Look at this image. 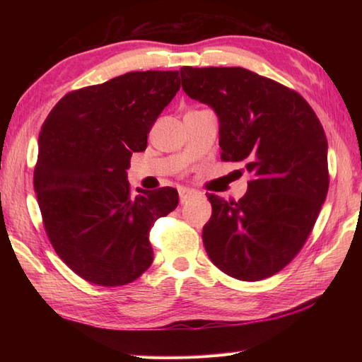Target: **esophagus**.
Returning <instances> with one entry per match:
<instances>
[{"mask_svg":"<svg viewBox=\"0 0 362 362\" xmlns=\"http://www.w3.org/2000/svg\"><path fill=\"white\" fill-rule=\"evenodd\" d=\"M196 196V193L194 191H191V189H180L179 191V199H180V204H187L188 201H191V199H193Z\"/></svg>","mask_w":362,"mask_h":362,"instance_id":"1","label":"esophagus"}]
</instances>
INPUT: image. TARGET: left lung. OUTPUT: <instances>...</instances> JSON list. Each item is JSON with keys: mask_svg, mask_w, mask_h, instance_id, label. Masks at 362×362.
Listing matches in <instances>:
<instances>
[{"mask_svg": "<svg viewBox=\"0 0 362 362\" xmlns=\"http://www.w3.org/2000/svg\"><path fill=\"white\" fill-rule=\"evenodd\" d=\"M180 76L183 91L218 113L221 160L252 177L240 201L209 194L205 250L233 279L272 276L302 250L325 202L324 127L296 90L245 68L183 66Z\"/></svg>", "mask_w": 362, "mask_h": 362, "instance_id": "8db88e82", "label": "left lung"}]
</instances>
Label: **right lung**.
I'll use <instances>...</instances> for the list:
<instances>
[{"instance_id":"1","label":"right lung","mask_w":362,"mask_h":362,"mask_svg":"<svg viewBox=\"0 0 362 362\" xmlns=\"http://www.w3.org/2000/svg\"><path fill=\"white\" fill-rule=\"evenodd\" d=\"M180 88L179 71H132L66 93L38 134L34 189L54 250L81 279L122 286L152 264L149 232L171 187L132 197L126 169Z\"/></svg>"}]
</instances>
